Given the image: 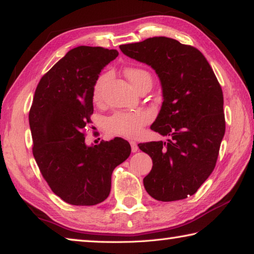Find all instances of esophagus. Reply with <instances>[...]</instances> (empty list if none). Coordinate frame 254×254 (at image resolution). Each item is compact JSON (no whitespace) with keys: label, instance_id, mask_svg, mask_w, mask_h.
Wrapping results in <instances>:
<instances>
[{"label":"esophagus","instance_id":"34e87169","mask_svg":"<svg viewBox=\"0 0 254 254\" xmlns=\"http://www.w3.org/2000/svg\"><path fill=\"white\" fill-rule=\"evenodd\" d=\"M130 144H131V150L133 153H135V152H137V150H139V147H137V144L135 141H130Z\"/></svg>","mask_w":254,"mask_h":254}]
</instances>
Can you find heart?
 <instances>
[{
	"mask_svg": "<svg viewBox=\"0 0 254 254\" xmlns=\"http://www.w3.org/2000/svg\"><path fill=\"white\" fill-rule=\"evenodd\" d=\"M127 79L136 90L143 82L151 80L150 73L140 67H127L124 70ZM109 79V73H102L96 79L93 86V100L100 102L102 99V91L105 82ZM150 121V115L144 111L117 112L107 121V128L110 133L126 137H135L141 128Z\"/></svg>",
	"mask_w": 254,
	"mask_h": 254,
	"instance_id": "obj_1",
	"label": "heart"
}]
</instances>
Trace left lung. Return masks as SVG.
<instances>
[{
	"label": "left lung",
	"mask_w": 254,
	"mask_h": 254,
	"mask_svg": "<svg viewBox=\"0 0 254 254\" xmlns=\"http://www.w3.org/2000/svg\"><path fill=\"white\" fill-rule=\"evenodd\" d=\"M158 74L163 102L151 128L167 142L137 144L152 159L146 192L163 202L193 195L214 170L225 132L223 93L204 55L165 36L120 45Z\"/></svg>",
	"instance_id": "obj_1"
}]
</instances>
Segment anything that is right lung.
Listing matches in <instances>:
<instances>
[{"instance_id": "right-lung-1", "label": "right lung", "mask_w": 254, "mask_h": 254, "mask_svg": "<svg viewBox=\"0 0 254 254\" xmlns=\"http://www.w3.org/2000/svg\"><path fill=\"white\" fill-rule=\"evenodd\" d=\"M118 55L117 50L81 45L68 51L36 86L29 114L33 155L51 190L68 204L103 202L111 191L113 170L131 153L121 137L85 143L94 83Z\"/></svg>"}]
</instances>
